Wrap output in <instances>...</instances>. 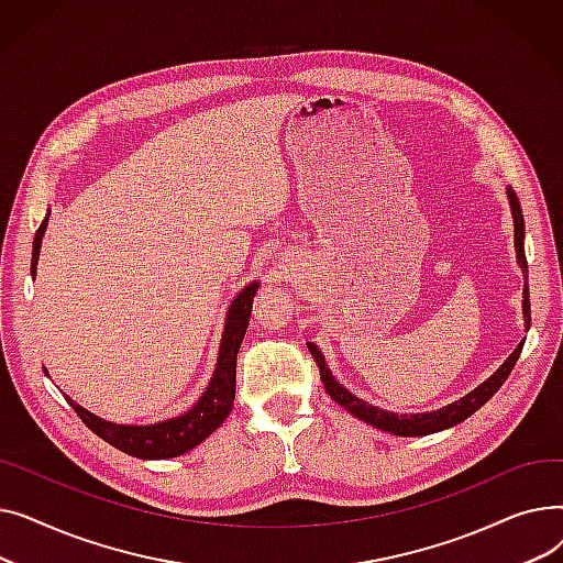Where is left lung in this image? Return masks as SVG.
<instances>
[{"label":"left lung","mask_w":563,"mask_h":563,"mask_svg":"<svg viewBox=\"0 0 563 563\" xmlns=\"http://www.w3.org/2000/svg\"><path fill=\"white\" fill-rule=\"evenodd\" d=\"M507 198H509V205H511V214H514V240H516V253H518V264L522 274L527 276V257H525V219H522V210H520V200L516 196V191L511 187H507ZM522 314H525V329L529 331V285L525 283V291H522ZM522 344L520 342L516 346V351L511 353V356L505 361V365H501L490 378H486L479 388H475L472 393H467L463 399L440 408V410H431V412H412V416H399V412H388V410H380L358 397H353L346 388H342L340 383L335 380V376L331 374L329 365H327V358L321 356V351L317 349V344L308 342V349L312 353V358L317 361V367H319V374H321V383L323 388H327V393L342 406L346 408L353 418H358L380 431H388V433H395V435H406V438H412V435H429V433H435V431H442V429H450V427H456L459 422L467 420L472 412L479 410L499 388L501 383H505L516 365V361L520 358V351H522Z\"/></svg>","instance_id":"1"}]
</instances>
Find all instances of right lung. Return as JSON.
<instances>
[{"mask_svg":"<svg viewBox=\"0 0 563 563\" xmlns=\"http://www.w3.org/2000/svg\"><path fill=\"white\" fill-rule=\"evenodd\" d=\"M47 219L49 214L45 217V221L41 223L34 236L32 276H36V264L41 255ZM257 287H260L257 283H251L246 289L240 291V297L232 301L225 317L219 361H217V369L212 374L210 386H207L202 397L187 412H183V416L157 422V424H143V427L113 424L93 416L91 410H86L84 406H79L66 395L68 404L75 408L79 420L96 435L107 440L109 445L136 459H173L200 445L207 435L214 433L223 424L228 412L232 410L234 386H236V353H240L242 340L246 335Z\"/></svg>","mask_w":563,"mask_h":563,"instance_id":"obj_1","label":"right lung"}]
</instances>
